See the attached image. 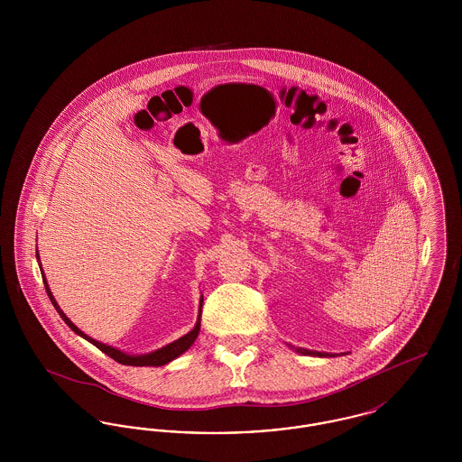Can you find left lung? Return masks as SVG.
<instances>
[{"instance_id":"8db88e82","label":"left lung","mask_w":462,"mask_h":462,"mask_svg":"<svg viewBox=\"0 0 462 462\" xmlns=\"http://www.w3.org/2000/svg\"><path fill=\"white\" fill-rule=\"evenodd\" d=\"M298 352L301 353V355H313V356H334V355H329V353L310 352V350H301V348H298Z\"/></svg>"}]
</instances>
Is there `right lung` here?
<instances>
[{
	"instance_id": "right-lung-1",
	"label": "right lung",
	"mask_w": 462,
	"mask_h": 462,
	"mask_svg": "<svg viewBox=\"0 0 462 462\" xmlns=\"http://www.w3.org/2000/svg\"><path fill=\"white\" fill-rule=\"evenodd\" d=\"M38 260H40V256H38ZM42 275H43L44 289H46V292H48V298H50V301L53 303V307L59 311V315L62 317V320L66 322L67 326L74 330L76 334H79L81 337H85L91 345H95L100 352L109 355L110 358H114L116 362H119V364H123V365H134V367H145V365L159 367V365H164V364L175 360L176 356H180L181 353L187 352V350L194 345V341H196V337H198L199 330H200V310H199V319L198 322H196V328L190 330V332H187L185 336H181L180 339H176L173 343H170V345H166V346H162V348H159V350H155V352L152 353H145V355H128V353L121 352V350H117V348L107 346V345H104V343H100V341H97V339L87 336L83 330L78 329V328L67 319L66 313L57 305V301H55V298H53V294H51V291H50V287H48V282H46V279H44L43 270H42ZM200 307H202V300H200Z\"/></svg>"
}]
</instances>
